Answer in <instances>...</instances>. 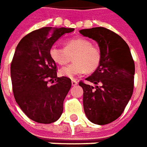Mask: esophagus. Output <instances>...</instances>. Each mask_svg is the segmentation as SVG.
Segmentation results:
<instances>
[{
  "label": "esophagus",
  "mask_w": 147,
  "mask_h": 147,
  "mask_svg": "<svg viewBox=\"0 0 147 147\" xmlns=\"http://www.w3.org/2000/svg\"><path fill=\"white\" fill-rule=\"evenodd\" d=\"M77 84H78V82H77L76 79H72V80H71V85H72V86H76Z\"/></svg>",
  "instance_id": "obj_1"
}]
</instances>
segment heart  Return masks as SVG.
Masks as SVG:
<instances>
[{
	"instance_id": "b5f03b06",
	"label": "heart",
	"mask_w": 147,
	"mask_h": 147,
	"mask_svg": "<svg viewBox=\"0 0 147 147\" xmlns=\"http://www.w3.org/2000/svg\"><path fill=\"white\" fill-rule=\"evenodd\" d=\"M71 65L63 67L60 70L61 76L73 79L88 72H93L98 68L101 61V51L93 46L92 42L86 38H75L65 42V48L57 45L50 49V55L58 65H64L69 61L70 55L74 54Z\"/></svg>"
}]
</instances>
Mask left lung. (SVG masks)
<instances>
[{"label":"left lung","mask_w":147,"mask_h":147,"mask_svg":"<svg viewBox=\"0 0 147 147\" xmlns=\"http://www.w3.org/2000/svg\"><path fill=\"white\" fill-rule=\"evenodd\" d=\"M93 39L101 51L99 67L86 79L95 87L79 82L83 90V107L89 120L107 125L121 116L134 88L135 64L128 44L120 36L104 27L80 30Z\"/></svg>","instance_id":"obj_1"}]
</instances>
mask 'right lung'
Masks as SVG:
<instances>
[{"mask_svg":"<svg viewBox=\"0 0 147 147\" xmlns=\"http://www.w3.org/2000/svg\"><path fill=\"white\" fill-rule=\"evenodd\" d=\"M73 31L72 28L43 27L24 36L16 47L11 64L13 93L22 111L36 122L52 123L62 114L71 81L57 76L50 49L61 36ZM48 82L53 84L50 86Z\"/></svg>","mask_w":147,"mask_h":147,"instance_id":"right-lung-1","label":"right lung"}]
</instances>
